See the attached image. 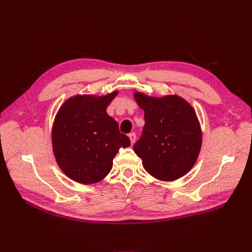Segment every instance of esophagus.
Returning a JSON list of instances; mask_svg holds the SVG:
<instances>
[{"instance_id": "34e87169", "label": "esophagus", "mask_w": 252, "mask_h": 252, "mask_svg": "<svg viewBox=\"0 0 252 252\" xmlns=\"http://www.w3.org/2000/svg\"><path fill=\"white\" fill-rule=\"evenodd\" d=\"M129 139H130L131 144L133 145V144H134V142H135V140H137V135H135V133H134V132L129 133Z\"/></svg>"}]
</instances>
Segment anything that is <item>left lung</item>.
<instances>
[{
	"label": "left lung",
	"instance_id": "left-lung-1",
	"mask_svg": "<svg viewBox=\"0 0 252 252\" xmlns=\"http://www.w3.org/2000/svg\"><path fill=\"white\" fill-rule=\"evenodd\" d=\"M133 97L144 110L143 134L133 146L143 167L158 180L181 178L191 171L201 148V128L194 108L178 95L155 97L134 92Z\"/></svg>",
	"mask_w": 252,
	"mask_h": 252
}]
</instances>
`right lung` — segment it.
Instances as JSON below:
<instances>
[{
	"label": "right lung",
	"instance_id": "right-lung-1",
	"mask_svg": "<svg viewBox=\"0 0 252 252\" xmlns=\"http://www.w3.org/2000/svg\"><path fill=\"white\" fill-rule=\"evenodd\" d=\"M118 93L74 95L60 106L54 120L52 144L57 164L81 185L103 180L119 149L130 145L127 135L120 132L118 122L106 111Z\"/></svg>",
	"mask_w": 252,
	"mask_h": 252
}]
</instances>
